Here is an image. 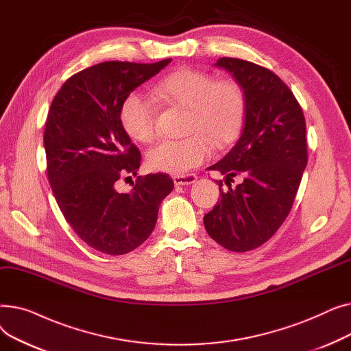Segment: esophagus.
<instances>
[{"label": "esophagus", "instance_id": "esophagus-1", "mask_svg": "<svg viewBox=\"0 0 351 351\" xmlns=\"http://www.w3.org/2000/svg\"><path fill=\"white\" fill-rule=\"evenodd\" d=\"M173 182L175 185H192V183L196 182V176L193 173H188V175H178L173 178Z\"/></svg>", "mask_w": 351, "mask_h": 351}]
</instances>
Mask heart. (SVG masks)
I'll return each instance as SVG.
<instances>
[{"label":"heart","instance_id":"1","mask_svg":"<svg viewBox=\"0 0 351 351\" xmlns=\"http://www.w3.org/2000/svg\"><path fill=\"white\" fill-rule=\"evenodd\" d=\"M155 95L189 110L186 134L180 141H162L146 154L152 171L180 175L210 158L213 146L225 147L241 134L246 99L242 86L232 80L216 81L206 72L183 68L159 81ZM158 108L141 92H131L121 106L126 134L143 143L156 135Z\"/></svg>","mask_w":351,"mask_h":351}]
</instances>
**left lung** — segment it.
<instances>
[{"label": "left lung", "mask_w": 351, "mask_h": 351, "mask_svg": "<svg viewBox=\"0 0 351 351\" xmlns=\"http://www.w3.org/2000/svg\"><path fill=\"white\" fill-rule=\"evenodd\" d=\"M232 73L246 99L241 138L209 171L241 183L220 191L217 205L204 216L208 234L232 252L262 246L278 232L296 197L307 165L306 121L289 86L271 71L237 58L215 64Z\"/></svg>", "instance_id": "8db88e82"}]
</instances>
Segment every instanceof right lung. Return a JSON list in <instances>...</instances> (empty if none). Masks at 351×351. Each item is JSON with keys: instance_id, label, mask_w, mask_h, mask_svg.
Segmentation results:
<instances>
[{"instance_id": "right-lung-1", "label": "right lung", "mask_w": 351, "mask_h": 351, "mask_svg": "<svg viewBox=\"0 0 351 351\" xmlns=\"http://www.w3.org/2000/svg\"><path fill=\"white\" fill-rule=\"evenodd\" d=\"M171 61L89 66L66 80L51 104L44 131L49 185L69 226L98 252L118 256L141 246L173 189L166 173L138 176L125 193L117 189L141 165L121 123L122 102Z\"/></svg>"}]
</instances>
